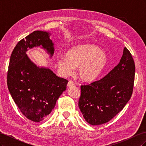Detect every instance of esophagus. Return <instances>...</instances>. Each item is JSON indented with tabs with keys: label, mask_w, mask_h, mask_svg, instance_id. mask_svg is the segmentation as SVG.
Segmentation results:
<instances>
[{
	"label": "esophagus",
	"mask_w": 146,
	"mask_h": 146,
	"mask_svg": "<svg viewBox=\"0 0 146 146\" xmlns=\"http://www.w3.org/2000/svg\"><path fill=\"white\" fill-rule=\"evenodd\" d=\"M74 85V82H72V81H69V82H68V87H70V86H73Z\"/></svg>",
	"instance_id": "esophagus-1"
}]
</instances>
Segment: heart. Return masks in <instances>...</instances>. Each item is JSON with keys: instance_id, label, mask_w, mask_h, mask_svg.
Returning a JSON list of instances; mask_svg holds the SVG:
<instances>
[{"instance_id": "1", "label": "heart", "mask_w": 146, "mask_h": 146, "mask_svg": "<svg viewBox=\"0 0 146 146\" xmlns=\"http://www.w3.org/2000/svg\"><path fill=\"white\" fill-rule=\"evenodd\" d=\"M56 63L64 76L71 74L73 68H78V75L82 80L93 82L106 68L108 58L98 46L82 44L70 48L65 54V58L57 57Z\"/></svg>"}]
</instances>
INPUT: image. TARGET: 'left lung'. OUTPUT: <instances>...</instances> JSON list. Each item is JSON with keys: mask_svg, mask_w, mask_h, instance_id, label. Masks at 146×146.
I'll use <instances>...</instances> for the list:
<instances>
[{"mask_svg": "<svg viewBox=\"0 0 146 146\" xmlns=\"http://www.w3.org/2000/svg\"><path fill=\"white\" fill-rule=\"evenodd\" d=\"M135 66L126 47L119 64L100 80L81 86L78 107L87 122L105 123L120 112L131 98Z\"/></svg>", "mask_w": 146, "mask_h": 146, "instance_id": "1", "label": "left lung"}]
</instances>
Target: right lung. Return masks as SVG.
Wrapping results in <instances>:
<instances>
[{"label": "right lung", "instance_id": "right-lung-1", "mask_svg": "<svg viewBox=\"0 0 146 146\" xmlns=\"http://www.w3.org/2000/svg\"><path fill=\"white\" fill-rule=\"evenodd\" d=\"M50 35L37 30L22 39L13 49L8 66L7 85L12 98L21 112L36 122L51 113L68 83L48 68L35 64L26 54L31 48L41 47L52 57L55 48Z\"/></svg>", "mask_w": 146, "mask_h": 146}]
</instances>
